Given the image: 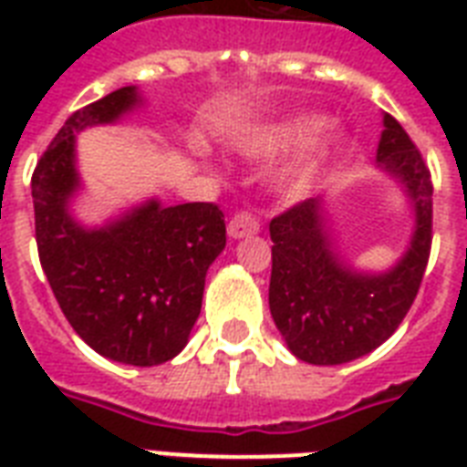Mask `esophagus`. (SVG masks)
I'll use <instances>...</instances> for the list:
<instances>
[{"mask_svg": "<svg viewBox=\"0 0 467 467\" xmlns=\"http://www.w3.org/2000/svg\"><path fill=\"white\" fill-rule=\"evenodd\" d=\"M259 233V220H256L254 213L249 211H237L227 223V234L240 240V237H247V234Z\"/></svg>", "mask_w": 467, "mask_h": 467, "instance_id": "obj_1", "label": "esophagus"}]
</instances>
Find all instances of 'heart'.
<instances>
[{"label": "heart", "instance_id": "b5f03b06", "mask_svg": "<svg viewBox=\"0 0 467 467\" xmlns=\"http://www.w3.org/2000/svg\"><path fill=\"white\" fill-rule=\"evenodd\" d=\"M319 126H322V119L317 116H298V119L284 120V123H274V126H262L249 130L242 140V150L247 155H271L276 150H284L288 145L298 140H306L307 135L317 133ZM334 138H327V140H319L315 148L310 150L307 155L306 167L300 169V174H306L310 169H315L322 160H327V155L332 152Z\"/></svg>", "mask_w": 467, "mask_h": 467}]
</instances>
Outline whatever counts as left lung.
<instances>
[{
	"instance_id": "8db88e82",
	"label": "left lung",
	"mask_w": 467,
	"mask_h": 467,
	"mask_svg": "<svg viewBox=\"0 0 467 467\" xmlns=\"http://www.w3.org/2000/svg\"><path fill=\"white\" fill-rule=\"evenodd\" d=\"M378 164L405 186L414 234L388 274H358L334 254L322 198H307L271 220L269 307L300 361L337 366L378 348L412 307L431 252V174L405 128L383 116Z\"/></svg>"
}]
</instances>
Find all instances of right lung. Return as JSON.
Masks as SVG:
<instances>
[{
	"label": "right lung",
	"instance_id": "obj_1",
	"mask_svg": "<svg viewBox=\"0 0 467 467\" xmlns=\"http://www.w3.org/2000/svg\"><path fill=\"white\" fill-rule=\"evenodd\" d=\"M138 101V89L123 87L72 113L36 164L31 196L40 266L72 329L111 361L157 366L189 341L205 271L225 247V215L215 203L160 201L97 230L69 215L79 186L75 135Z\"/></svg>",
	"mask_w": 467,
	"mask_h": 467
}]
</instances>
